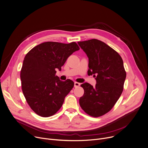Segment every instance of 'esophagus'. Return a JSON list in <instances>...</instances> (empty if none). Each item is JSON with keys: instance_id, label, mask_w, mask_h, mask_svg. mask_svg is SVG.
Here are the masks:
<instances>
[{"instance_id": "34e87169", "label": "esophagus", "mask_w": 148, "mask_h": 148, "mask_svg": "<svg viewBox=\"0 0 148 148\" xmlns=\"http://www.w3.org/2000/svg\"><path fill=\"white\" fill-rule=\"evenodd\" d=\"M79 86H80V83H79L78 82H75L74 83V87L77 88V87H78Z\"/></svg>"}]
</instances>
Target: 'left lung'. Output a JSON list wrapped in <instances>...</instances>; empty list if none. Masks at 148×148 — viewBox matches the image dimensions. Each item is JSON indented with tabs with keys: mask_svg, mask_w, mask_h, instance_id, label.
Listing matches in <instances>:
<instances>
[{
	"mask_svg": "<svg viewBox=\"0 0 148 148\" xmlns=\"http://www.w3.org/2000/svg\"><path fill=\"white\" fill-rule=\"evenodd\" d=\"M88 58V75L96 77V87L81 85L84 92L79 98L82 109L97 117L108 113L123 90L126 73L122 57L112 48L96 39L78 42Z\"/></svg>",
	"mask_w": 148,
	"mask_h": 148,
	"instance_id": "8db88e82",
	"label": "left lung"
}]
</instances>
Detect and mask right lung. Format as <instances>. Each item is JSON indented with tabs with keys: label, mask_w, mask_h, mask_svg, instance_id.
Returning a JSON list of instances; mask_svg holds the SVG:
<instances>
[{
	"label": "right lung",
	"mask_w": 148,
	"mask_h": 148,
	"mask_svg": "<svg viewBox=\"0 0 148 148\" xmlns=\"http://www.w3.org/2000/svg\"><path fill=\"white\" fill-rule=\"evenodd\" d=\"M79 49L75 42L49 41L35 46L26 53L21 70L22 90L29 107L38 115L52 116L60 109L74 83L70 79L61 81L56 69L61 70L67 58Z\"/></svg>",
	"instance_id": "add662e5"
}]
</instances>
